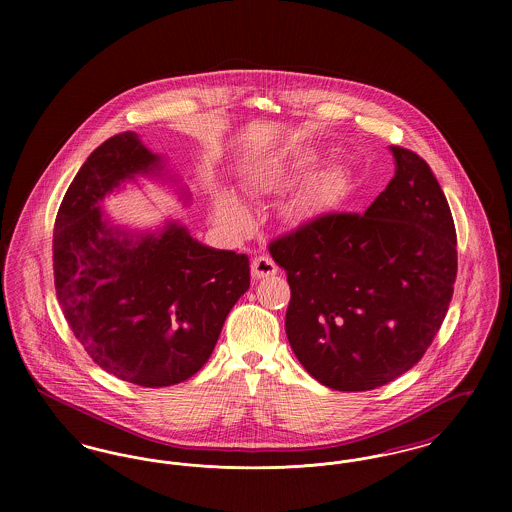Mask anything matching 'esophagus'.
<instances>
[{
    "instance_id": "34e87169",
    "label": "esophagus",
    "mask_w": 512,
    "mask_h": 512,
    "mask_svg": "<svg viewBox=\"0 0 512 512\" xmlns=\"http://www.w3.org/2000/svg\"><path fill=\"white\" fill-rule=\"evenodd\" d=\"M276 272H278L276 263H274L270 257H267V255H259V257H255L253 263H251V274H253V278H257V280L268 278V276H272V274H276Z\"/></svg>"
}]
</instances>
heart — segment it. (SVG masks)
Returning a JSON list of instances; mask_svg holds the SVG:
<instances>
[{
  "label": "heart",
  "mask_w": 512,
  "mask_h": 512,
  "mask_svg": "<svg viewBox=\"0 0 512 512\" xmlns=\"http://www.w3.org/2000/svg\"><path fill=\"white\" fill-rule=\"evenodd\" d=\"M290 180H292V174L284 161H270L247 176V184L255 192H278L286 188ZM343 195H345L343 176L328 171L318 174L305 197L313 207L326 209L340 203ZM213 209L220 224L230 228L232 232H244L249 224L247 203L242 199V195L236 194L230 188H220L215 192Z\"/></svg>",
  "instance_id": "b5f03b06"
}]
</instances>
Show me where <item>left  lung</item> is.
<instances>
[{
	"mask_svg": "<svg viewBox=\"0 0 512 512\" xmlns=\"http://www.w3.org/2000/svg\"><path fill=\"white\" fill-rule=\"evenodd\" d=\"M390 151L395 174L363 215H322L268 245L292 290L293 353L332 390H374L411 370L453 297L449 203L422 157Z\"/></svg>",
	"mask_w": 512,
	"mask_h": 512,
	"instance_id": "8db88e82",
	"label": "left lung"
}]
</instances>
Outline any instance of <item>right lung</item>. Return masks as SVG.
I'll use <instances>...</instances> for the list:
<instances>
[{
    "mask_svg": "<svg viewBox=\"0 0 512 512\" xmlns=\"http://www.w3.org/2000/svg\"><path fill=\"white\" fill-rule=\"evenodd\" d=\"M136 176L180 182L136 132L109 138L80 167L55 219V292L96 365L130 384L165 388L209 361L249 290V259L197 242L176 220L155 232L115 226L103 199ZM180 197L190 199L182 186Z\"/></svg>",
    "mask_w": 512,
    "mask_h": 512,
    "instance_id": "1",
    "label": "right lung"
}]
</instances>
